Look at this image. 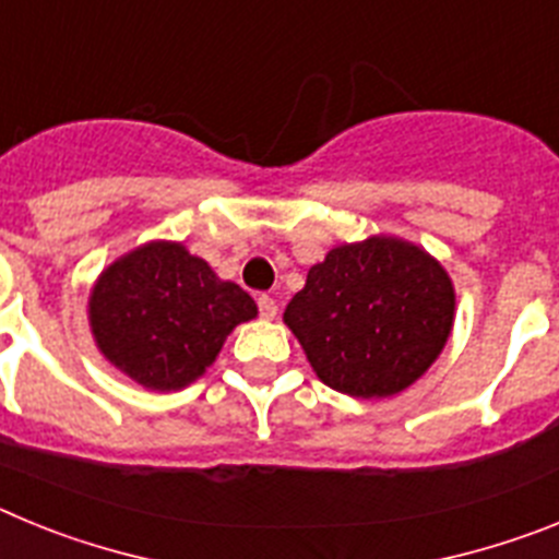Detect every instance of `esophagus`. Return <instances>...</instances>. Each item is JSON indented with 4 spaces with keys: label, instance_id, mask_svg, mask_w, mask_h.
<instances>
[{
    "label": "esophagus",
    "instance_id": "1",
    "mask_svg": "<svg viewBox=\"0 0 559 559\" xmlns=\"http://www.w3.org/2000/svg\"><path fill=\"white\" fill-rule=\"evenodd\" d=\"M257 305H260V316H263V319H274L276 316V299L274 296H269V294H263L260 296V299H257Z\"/></svg>",
    "mask_w": 559,
    "mask_h": 559
}]
</instances>
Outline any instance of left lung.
<instances>
[{
    "label": "left lung",
    "mask_w": 559,
    "mask_h": 559,
    "mask_svg": "<svg viewBox=\"0 0 559 559\" xmlns=\"http://www.w3.org/2000/svg\"><path fill=\"white\" fill-rule=\"evenodd\" d=\"M456 290L437 257L392 235L341 243L283 313L322 383L380 400L417 383L445 349Z\"/></svg>",
    "instance_id": "1"
}]
</instances>
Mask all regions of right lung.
Returning a JSON list of instances; mask_svg holds the SVG:
<instances>
[{
  "label": "right lung",
  "instance_id": "right-lung-1",
  "mask_svg": "<svg viewBox=\"0 0 559 559\" xmlns=\"http://www.w3.org/2000/svg\"><path fill=\"white\" fill-rule=\"evenodd\" d=\"M251 319L254 299L176 240H147L117 257L88 294V328L103 358L153 392L195 383L226 335Z\"/></svg>",
  "mask_w": 559,
  "mask_h": 559
}]
</instances>
